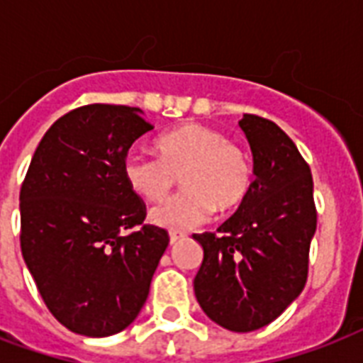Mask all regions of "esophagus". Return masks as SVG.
<instances>
[{"instance_id": "esophagus-1", "label": "esophagus", "mask_w": 363, "mask_h": 363, "mask_svg": "<svg viewBox=\"0 0 363 363\" xmlns=\"http://www.w3.org/2000/svg\"><path fill=\"white\" fill-rule=\"evenodd\" d=\"M184 238V233L181 232H169V245H175L177 241H181Z\"/></svg>"}]
</instances>
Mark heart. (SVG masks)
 <instances>
[{"instance_id": "b5f03b06", "label": "heart", "mask_w": 363, "mask_h": 363, "mask_svg": "<svg viewBox=\"0 0 363 363\" xmlns=\"http://www.w3.org/2000/svg\"><path fill=\"white\" fill-rule=\"evenodd\" d=\"M158 156L130 150L122 175L133 194L147 201L162 199L181 175L184 190L148 213L154 226L186 232L199 226L213 209L232 211L245 201L252 169L241 147L205 124H184L156 141Z\"/></svg>"}]
</instances>
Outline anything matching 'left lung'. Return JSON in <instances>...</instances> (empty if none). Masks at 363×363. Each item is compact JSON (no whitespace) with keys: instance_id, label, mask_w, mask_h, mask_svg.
<instances>
[{"instance_id":"left-lung-1","label":"left lung","mask_w":363,"mask_h":363,"mask_svg":"<svg viewBox=\"0 0 363 363\" xmlns=\"http://www.w3.org/2000/svg\"><path fill=\"white\" fill-rule=\"evenodd\" d=\"M239 128L252 150L254 181L218 235H192L203 248L194 292L211 320L245 333L275 320L303 290L316 209L309 165L292 139L256 115L242 116Z\"/></svg>"}]
</instances>
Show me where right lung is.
Masks as SVG:
<instances>
[{"instance_id": "right-lung-1", "label": "right lung", "mask_w": 363, "mask_h": 363, "mask_svg": "<svg viewBox=\"0 0 363 363\" xmlns=\"http://www.w3.org/2000/svg\"><path fill=\"white\" fill-rule=\"evenodd\" d=\"M152 130L143 111L84 105L54 122L20 190V247L43 301L67 330L115 335L135 320L150 290L165 230L143 226L145 205L122 162Z\"/></svg>"}]
</instances>
